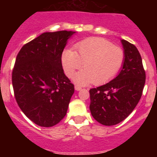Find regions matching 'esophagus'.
I'll return each mask as SVG.
<instances>
[{"label":"esophagus","instance_id":"1","mask_svg":"<svg viewBox=\"0 0 157 157\" xmlns=\"http://www.w3.org/2000/svg\"><path fill=\"white\" fill-rule=\"evenodd\" d=\"M75 90L77 91H79L82 90V88L81 86H75Z\"/></svg>","mask_w":157,"mask_h":157}]
</instances>
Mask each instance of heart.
Wrapping results in <instances>:
<instances>
[{"label":"heart","instance_id":"obj_1","mask_svg":"<svg viewBox=\"0 0 157 157\" xmlns=\"http://www.w3.org/2000/svg\"><path fill=\"white\" fill-rule=\"evenodd\" d=\"M75 48L76 52L71 48L63 51L61 63L66 75L70 78L83 64L85 69L75 77V82L80 85L109 82L118 74L124 61L123 49L101 37L82 40L76 44Z\"/></svg>","mask_w":157,"mask_h":157}]
</instances>
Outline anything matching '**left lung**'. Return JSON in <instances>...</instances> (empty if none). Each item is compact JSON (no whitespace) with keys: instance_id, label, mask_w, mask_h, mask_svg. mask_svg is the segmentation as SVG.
Wrapping results in <instances>:
<instances>
[{"instance_id":"obj_1","label":"left lung","mask_w":157,"mask_h":157,"mask_svg":"<svg viewBox=\"0 0 157 157\" xmlns=\"http://www.w3.org/2000/svg\"><path fill=\"white\" fill-rule=\"evenodd\" d=\"M124 61L120 74L105 85L90 90L91 115L105 126L118 124L133 112L145 82L141 55L136 46L121 40Z\"/></svg>"}]
</instances>
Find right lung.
<instances>
[{"mask_svg": "<svg viewBox=\"0 0 157 157\" xmlns=\"http://www.w3.org/2000/svg\"><path fill=\"white\" fill-rule=\"evenodd\" d=\"M75 32H45L25 44L12 70V86L22 112L35 124L55 126L66 116L74 85L63 73L61 54Z\"/></svg>", "mask_w": 157, "mask_h": 157, "instance_id": "obj_1", "label": "right lung"}]
</instances>
